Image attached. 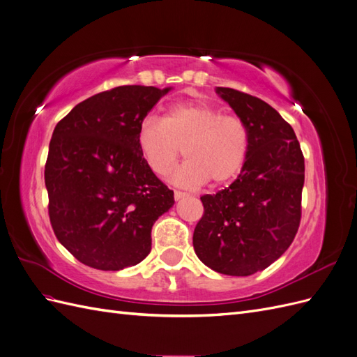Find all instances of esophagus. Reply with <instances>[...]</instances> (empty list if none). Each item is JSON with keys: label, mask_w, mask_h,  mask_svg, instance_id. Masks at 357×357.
<instances>
[{"label": "esophagus", "mask_w": 357, "mask_h": 357, "mask_svg": "<svg viewBox=\"0 0 357 357\" xmlns=\"http://www.w3.org/2000/svg\"><path fill=\"white\" fill-rule=\"evenodd\" d=\"M188 193L186 192H181V190H174V199L180 201L181 198H186Z\"/></svg>", "instance_id": "obj_1"}]
</instances>
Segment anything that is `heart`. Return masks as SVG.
I'll use <instances>...</instances> for the list:
<instances>
[{
  "mask_svg": "<svg viewBox=\"0 0 357 357\" xmlns=\"http://www.w3.org/2000/svg\"><path fill=\"white\" fill-rule=\"evenodd\" d=\"M137 143L156 174H165L183 147L188 159L169 174L174 185L198 188L210 178L220 185L234 178L244 165L247 129L238 117L222 114L210 104L180 102L167 109L162 121L144 117Z\"/></svg>",
  "mask_w": 357,
  "mask_h": 357,
  "instance_id": "b5f03b06",
  "label": "heart"
}]
</instances>
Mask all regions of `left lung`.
Instances as JSON below:
<instances>
[{
	"label": "left lung",
	"instance_id": "left-lung-1",
	"mask_svg": "<svg viewBox=\"0 0 357 357\" xmlns=\"http://www.w3.org/2000/svg\"><path fill=\"white\" fill-rule=\"evenodd\" d=\"M247 129V155L229 188L201 197L193 248L213 271L245 277L268 268L294 241L301 222L304 155L291 126L265 101L215 88Z\"/></svg>",
	"mask_w": 357,
	"mask_h": 357
}]
</instances>
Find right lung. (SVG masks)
<instances>
[{
    "instance_id": "right-lung-1",
    "label": "right lung",
    "mask_w": 357,
    "mask_h": 357,
    "mask_svg": "<svg viewBox=\"0 0 357 357\" xmlns=\"http://www.w3.org/2000/svg\"><path fill=\"white\" fill-rule=\"evenodd\" d=\"M171 88L119 86L82 101L55 126L45 181L59 243L102 271L137 265L152 226L174 205L137 143L138 126Z\"/></svg>"
}]
</instances>
